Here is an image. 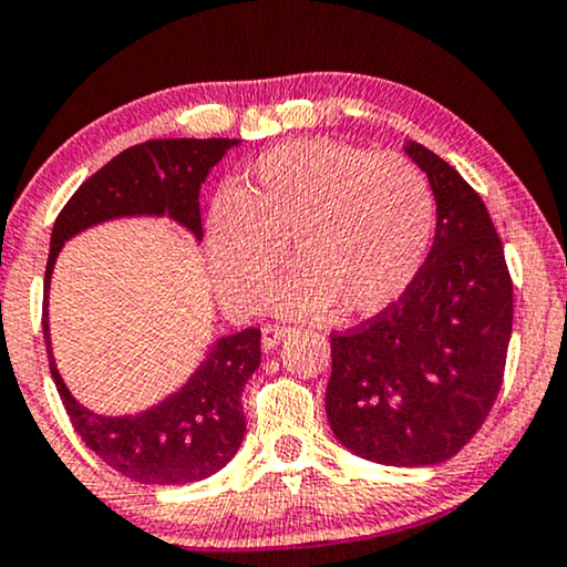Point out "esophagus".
<instances>
[{"mask_svg":"<svg viewBox=\"0 0 567 567\" xmlns=\"http://www.w3.org/2000/svg\"><path fill=\"white\" fill-rule=\"evenodd\" d=\"M290 334V327H264L261 329V348H264V353H271V350H275L279 342L285 340V337Z\"/></svg>","mask_w":567,"mask_h":567,"instance_id":"esophagus-1","label":"esophagus"}]
</instances>
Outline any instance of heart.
<instances>
[{
	"label": "heart",
	"instance_id": "heart-1",
	"mask_svg": "<svg viewBox=\"0 0 567 567\" xmlns=\"http://www.w3.org/2000/svg\"><path fill=\"white\" fill-rule=\"evenodd\" d=\"M434 238V193L400 154H371L332 138L279 143L256 156L238 190L209 212L217 288L243 311L269 298L285 261L298 264L279 288L285 313L374 317L398 303L424 267Z\"/></svg>",
	"mask_w": 567,
	"mask_h": 567
}]
</instances>
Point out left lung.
Instances as JSON below:
<instances>
[{
    "label": "left lung",
    "instance_id": "obj_1",
    "mask_svg": "<svg viewBox=\"0 0 567 567\" xmlns=\"http://www.w3.org/2000/svg\"><path fill=\"white\" fill-rule=\"evenodd\" d=\"M405 154L436 200L432 250L398 303L332 334L327 419L363 461L421 468L453 457L497 400L513 282L482 196L421 143Z\"/></svg>",
    "mask_w": 567,
    "mask_h": 567
}]
</instances>
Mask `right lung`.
<instances>
[{
    "label": "right lung",
    "mask_w": 567,
    "mask_h": 567,
    "mask_svg": "<svg viewBox=\"0 0 567 567\" xmlns=\"http://www.w3.org/2000/svg\"><path fill=\"white\" fill-rule=\"evenodd\" d=\"M235 146L240 138H164L125 148L73 193L54 221L44 277L49 369L81 440L138 484H193L233 461L246 434L243 386L261 363V329L214 340L188 382L146 411L102 415L78 403L56 369L49 332L52 271L64 243L120 217H167L200 243V185Z\"/></svg>",
    "instance_id": "obj_1"
}]
</instances>
